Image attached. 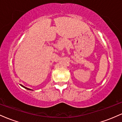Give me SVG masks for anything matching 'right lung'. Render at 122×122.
Instances as JSON below:
<instances>
[{
  "instance_id": "1",
  "label": "right lung",
  "mask_w": 122,
  "mask_h": 122,
  "mask_svg": "<svg viewBox=\"0 0 122 122\" xmlns=\"http://www.w3.org/2000/svg\"><path fill=\"white\" fill-rule=\"evenodd\" d=\"M22 86H23V87H24L25 88H26V89H28V90H31V89H29V88H26V87H25V86H23V85H22Z\"/></svg>"
}]
</instances>
